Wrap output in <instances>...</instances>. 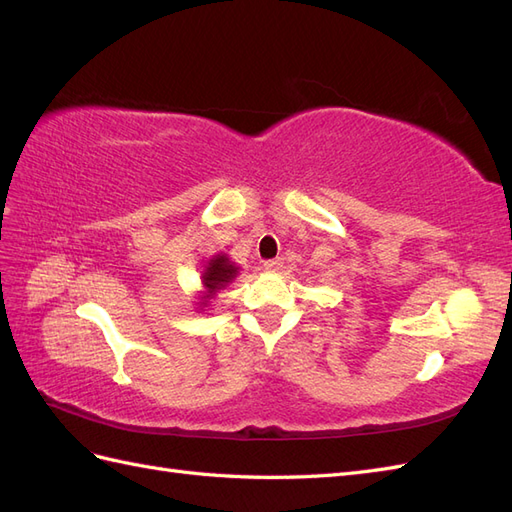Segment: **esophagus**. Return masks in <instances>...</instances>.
<instances>
[{"instance_id":"obj_1","label":"esophagus","mask_w":512,"mask_h":512,"mask_svg":"<svg viewBox=\"0 0 512 512\" xmlns=\"http://www.w3.org/2000/svg\"><path fill=\"white\" fill-rule=\"evenodd\" d=\"M284 267V260L282 258H271L265 262V269L267 271H280Z\"/></svg>"}]
</instances>
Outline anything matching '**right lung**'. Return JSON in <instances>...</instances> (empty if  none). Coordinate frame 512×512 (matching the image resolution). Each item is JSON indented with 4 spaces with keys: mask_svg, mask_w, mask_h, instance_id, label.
I'll list each match as a JSON object with an SVG mask.
<instances>
[{
    "mask_svg": "<svg viewBox=\"0 0 512 512\" xmlns=\"http://www.w3.org/2000/svg\"><path fill=\"white\" fill-rule=\"evenodd\" d=\"M235 275H237L235 265H230L226 256H218L209 262V267L205 269V275H203V282H205L209 294H215V290L224 288V284L230 282Z\"/></svg>",
    "mask_w": 512,
    "mask_h": 512,
    "instance_id": "1",
    "label": "right lung"
}]
</instances>
